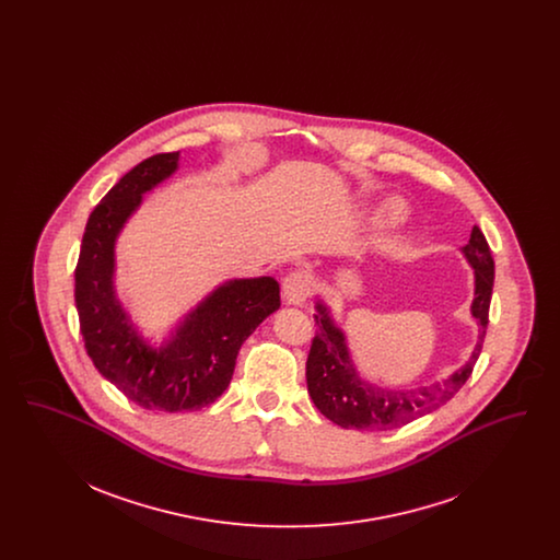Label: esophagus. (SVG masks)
<instances>
[{
	"mask_svg": "<svg viewBox=\"0 0 560 560\" xmlns=\"http://www.w3.org/2000/svg\"><path fill=\"white\" fill-rule=\"evenodd\" d=\"M313 293V277L304 270H293L283 279V298L288 304H304Z\"/></svg>",
	"mask_w": 560,
	"mask_h": 560,
	"instance_id": "esophagus-1",
	"label": "esophagus"
}]
</instances>
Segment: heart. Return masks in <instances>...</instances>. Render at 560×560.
Wrapping results in <instances>:
<instances>
[{"label":"heart","mask_w":560,"mask_h":560,"mask_svg":"<svg viewBox=\"0 0 560 560\" xmlns=\"http://www.w3.org/2000/svg\"><path fill=\"white\" fill-rule=\"evenodd\" d=\"M400 208L397 203H386V208H384V215H386V220H390V222H397L400 220Z\"/></svg>","instance_id":"1"}]
</instances>
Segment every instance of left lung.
<instances>
[{
	"label": "left lung",
	"mask_w": 560,
	"mask_h": 560,
	"mask_svg": "<svg viewBox=\"0 0 560 560\" xmlns=\"http://www.w3.org/2000/svg\"><path fill=\"white\" fill-rule=\"evenodd\" d=\"M462 252L468 265L475 268V300L470 313L479 325V338L466 365L439 384L390 390L363 380L352 365L342 329L329 317L327 306L317 302V331L306 361V384L311 399L327 420L338 427L357 430H393L445 405L466 384L487 334L495 267L489 243L479 226L472 229L470 241Z\"/></svg>",
	"instance_id": "8db88e82"
}]
</instances>
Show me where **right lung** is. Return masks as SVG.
I'll list each match as a JSON object with an SVG mask.
<instances>
[{
  "instance_id": "1",
  "label": "right lung",
  "mask_w": 560,
  "mask_h": 560,
  "mask_svg": "<svg viewBox=\"0 0 560 560\" xmlns=\"http://www.w3.org/2000/svg\"><path fill=\"white\" fill-rule=\"evenodd\" d=\"M180 153L140 161L90 213L75 268V304L94 368L144 409L195 411L218 399L240 348L281 306L272 277L233 279L188 313L174 336L149 347L115 295V241L142 195L178 170Z\"/></svg>"
}]
</instances>
